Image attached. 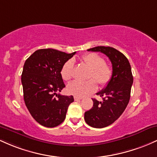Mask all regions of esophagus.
<instances>
[{"label": "esophagus", "instance_id": "esophagus-1", "mask_svg": "<svg viewBox=\"0 0 157 157\" xmlns=\"http://www.w3.org/2000/svg\"><path fill=\"white\" fill-rule=\"evenodd\" d=\"M82 99V97H80V96H74V100L75 101H78V100Z\"/></svg>", "mask_w": 157, "mask_h": 157}]
</instances>
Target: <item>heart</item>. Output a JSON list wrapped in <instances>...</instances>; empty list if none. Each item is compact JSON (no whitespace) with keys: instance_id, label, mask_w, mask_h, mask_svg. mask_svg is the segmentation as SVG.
Here are the masks:
<instances>
[{"instance_id":"obj_1","label":"heart","mask_w":157,"mask_h":157,"mask_svg":"<svg viewBox=\"0 0 157 157\" xmlns=\"http://www.w3.org/2000/svg\"><path fill=\"white\" fill-rule=\"evenodd\" d=\"M82 61L90 69L89 81L80 82L73 81L67 85L68 93L75 96H84L96 90V82L101 86H105L112 78V69L108 64H105L103 58L98 54L87 53L82 58ZM73 61L68 60L64 63L61 70V75L65 81H69L73 75Z\"/></svg>"}]
</instances>
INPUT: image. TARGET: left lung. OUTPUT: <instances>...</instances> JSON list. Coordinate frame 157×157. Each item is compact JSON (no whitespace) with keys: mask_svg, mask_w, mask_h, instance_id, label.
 <instances>
[{"mask_svg":"<svg viewBox=\"0 0 157 157\" xmlns=\"http://www.w3.org/2000/svg\"><path fill=\"white\" fill-rule=\"evenodd\" d=\"M87 51L105 54L112 64L111 79L106 87L96 93L102 97L103 101L93 98V107L84 113V120L87 124L93 128H102L119 119L129 102L133 82L131 67L124 54L113 47L99 46Z\"/></svg>","mask_w":157,"mask_h":157,"instance_id":"obj_1","label":"left lung"}]
</instances>
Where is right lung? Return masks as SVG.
<instances>
[{"instance_id": "1", "label": "right lung", "mask_w": 157, "mask_h": 157, "mask_svg": "<svg viewBox=\"0 0 157 157\" xmlns=\"http://www.w3.org/2000/svg\"><path fill=\"white\" fill-rule=\"evenodd\" d=\"M75 54L54 49L36 50L26 60L21 75L24 99L32 117L47 128H54L64 121L73 96L57 94L65 87L61 70Z\"/></svg>"}]
</instances>
